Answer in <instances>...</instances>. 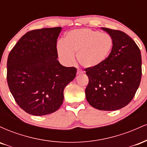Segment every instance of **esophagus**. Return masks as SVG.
I'll return each mask as SVG.
<instances>
[{
    "label": "esophagus",
    "instance_id": "1",
    "mask_svg": "<svg viewBox=\"0 0 147 147\" xmlns=\"http://www.w3.org/2000/svg\"><path fill=\"white\" fill-rule=\"evenodd\" d=\"M82 71H80V70H77V75H81V74H82Z\"/></svg>",
    "mask_w": 147,
    "mask_h": 147
}]
</instances>
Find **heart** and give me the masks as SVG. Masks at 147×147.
<instances>
[{
    "instance_id": "b5f03b06",
    "label": "heart",
    "mask_w": 147,
    "mask_h": 147,
    "mask_svg": "<svg viewBox=\"0 0 147 147\" xmlns=\"http://www.w3.org/2000/svg\"><path fill=\"white\" fill-rule=\"evenodd\" d=\"M113 47L112 36L88 28L76 29L65 35L63 42L57 45L58 56L63 63L69 65L77 61L86 68H95L104 63Z\"/></svg>"
}]
</instances>
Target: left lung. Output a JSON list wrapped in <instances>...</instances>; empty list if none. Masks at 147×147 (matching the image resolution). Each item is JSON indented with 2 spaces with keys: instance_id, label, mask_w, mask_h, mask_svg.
<instances>
[{
  "instance_id": "left-lung-1",
  "label": "left lung",
  "mask_w": 147,
  "mask_h": 147,
  "mask_svg": "<svg viewBox=\"0 0 147 147\" xmlns=\"http://www.w3.org/2000/svg\"><path fill=\"white\" fill-rule=\"evenodd\" d=\"M112 36L113 47L100 65L86 68L89 82L86 98L90 106L101 111H116L129 104L142 77V57L132 38L119 30L102 28Z\"/></svg>"
}]
</instances>
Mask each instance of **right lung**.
I'll return each instance as SVG.
<instances>
[{
    "label": "right lung",
    "instance_id": "add662e5",
    "mask_svg": "<svg viewBox=\"0 0 147 147\" xmlns=\"http://www.w3.org/2000/svg\"><path fill=\"white\" fill-rule=\"evenodd\" d=\"M61 27L28 32L8 55L7 80L20 107L41 116L58 110L65 86L75 79L77 69L59 61L57 41Z\"/></svg>",
    "mask_w": 147,
    "mask_h": 147
}]
</instances>
